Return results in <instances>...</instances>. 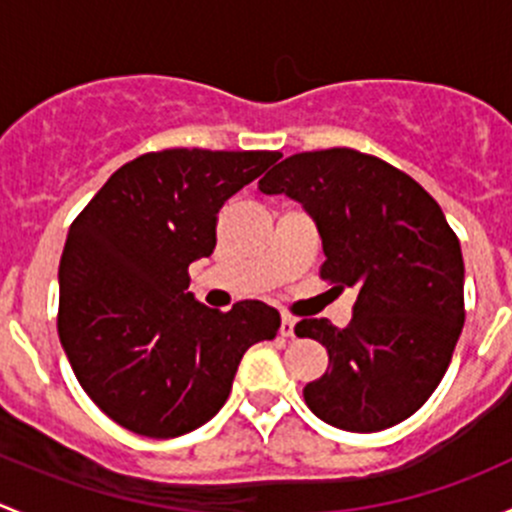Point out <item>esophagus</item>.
<instances>
[{"instance_id":"obj_1","label":"esophagus","mask_w":512,"mask_h":512,"mask_svg":"<svg viewBox=\"0 0 512 512\" xmlns=\"http://www.w3.org/2000/svg\"><path fill=\"white\" fill-rule=\"evenodd\" d=\"M294 319L292 317H282V322H280V334L285 339H292L294 337Z\"/></svg>"}]
</instances>
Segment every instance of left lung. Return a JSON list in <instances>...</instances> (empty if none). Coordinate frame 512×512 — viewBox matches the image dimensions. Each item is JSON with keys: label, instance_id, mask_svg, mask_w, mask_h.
Wrapping results in <instances>:
<instances>
[{"label": "left lung", "instance_id": "1", "mask_svg": "<svg viewBox=\"0 0 512 512\" xmlns=\"http://www.w3.org/2000/svg\"><path fill=\"white\" fill-rule=\"evenodd\" d=\"M297 200L322 237V280L356 289L352 324L302 319L329 369L304 401L329 426L374 433L416 414L461 337L463 255L436 200L394 165L352 148L297 153L257 183Z\"/></svg>", "mask_w": 512, "mask_h": 512}]
</instances>
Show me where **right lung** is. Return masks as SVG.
I'll return each mask as SVG.
<instances>
[{"label":"right lung","instance_id":"add662e5","mask_svg":"<svg viewBox=\"0 0 512 512\" xmlns=\"http://www.w3.org/2000/svg\"><path fill=\"white\" fill-rule=\"evenodd\" d=\"M280 158L146 153L121 165L69 227L59 339L79 384L118 426L148 438L195 431L223 409L242 354L277 337L275 307H205L188 292V267L213 255L225 200Z\"/></svg>","mask_w":512,"mask_h":512}]
</instances>
